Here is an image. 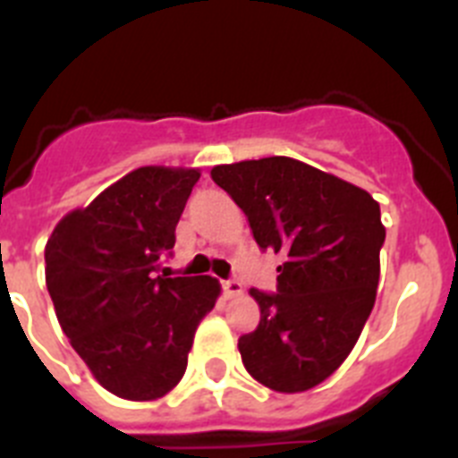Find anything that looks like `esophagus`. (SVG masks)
I'll return each mask as SVG.
<instances>
[{"mask_svg": "<svg viewBox=\"0 0 458 458\" xmlns=\"http://www.w3.org/2000/svg\"><path fill=\"white\" fill-rule=\"evenodd\" d=\"M222 291H225L226 298H233V295L242 293V284L238 279H226V282H222Z\"/></svg>", "mask_w": 458, "mask_h": 458, "instance_id": "1", "label": "esophagus"}]
</instances>
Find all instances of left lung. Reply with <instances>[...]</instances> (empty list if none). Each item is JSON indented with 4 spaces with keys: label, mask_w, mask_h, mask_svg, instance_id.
<instances>
[{
    "label": "left lung",
    "mask_w": 458,
    "mask_h": 458,
    "mask_svg": "<svg viewBox=\"0 0 458 458\" xmlns=\"http://www.w3.org/2000/svg\"><path fill=\"white\" fill-rule=\"evenodd\" d=\"M210 176L248 216L259 248L284 257L277 293L250 291L261 318L238 339L242 365L275 392L310 390L353 351L374 307L378 201L284 156L217 165Z\"/></svg>",
    "instance_id": "obj_1"
}]
</instances>
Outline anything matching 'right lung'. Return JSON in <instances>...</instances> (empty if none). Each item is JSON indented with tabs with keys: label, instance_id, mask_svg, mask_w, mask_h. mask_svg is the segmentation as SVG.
<instances>
[{
	"label": "right lung",
	"instance_id": "1",
	"mask_svg": "<svg viewBox=\"0 0 458 458\" xmlns=\"http://www.w3.org/2000/svg\"><path fill=\"white\" fill-rule=\"evenodd\" d=\"M199 169L140 167L72 210L46 245L59 326L100 386L131 402L165 396L185 374L217 279L156 275Z\"/></svg>",
	"mask_w": 458,
	"mask_h": 458
}]
</instances>
